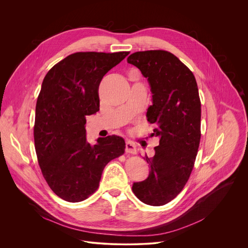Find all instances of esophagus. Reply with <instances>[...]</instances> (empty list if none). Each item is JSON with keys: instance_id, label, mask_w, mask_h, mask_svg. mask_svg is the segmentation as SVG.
<instances>
[{"instance_id": "34e87169", "label": "esophagus", "mask_w": 248, "mask_h": 248, "mask_svg": "<svg viewBox=\"0 0 248 248\" xmlns=\"http://www.w3.org/2000/svg\"><path fill=\"white\" fill-rule=\"evenodd\" d=\"M125 152L128 154H136V147L134 143L130 142V141H126L125 142Z\"/></svg>"}]
</instances>
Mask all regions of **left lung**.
Returning a JSON list of instances; mask_svg holds the SVG:
<instances>
[{"instance_id":"1","label":"left lung","mask_w":248,"mask_h":248,"mask_svg":"<svg viewBox=\"0 0 248 248\" xmlns=\"http://www.w3.org/2000/svg\"><path fill=\"white\" fill-rule=\"evenodd\" d=\"M127 62L147 78L152 105L147 121L160 138L148 178L134 183L132 191L145 204L162 206L186 186L194 166L200 142L201 103L193 74L178 58L163 50L136 52Z\"/></svg>"}]
</instances>
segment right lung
Wrapping results in <instances>:
<instances>
[{
  "label": "right lung",
  "mask_w": 248,
  "mask_h": 248,
  "mask_svg": "<svg viewBox=\"0 0 248 248\" xmlns=\"http://www.w3.org/2000/svg\"><path fill=\"white\" fill-rule=\"evenodd\" d=\"M129 53L78 52L55 64L44 78L35 110L34 143L50 188L67 202L93 194L105 166L123 155V137L86 140V116L99 111L103 77Z\"/></svg>",
  "instance_id": "add662e5"
}]
</instances>
